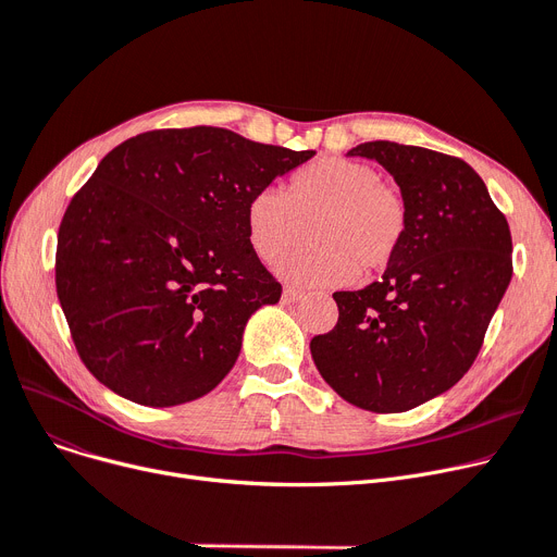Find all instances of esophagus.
<instances>
[{
    "label": "esophagus",
    "instance_id": "obj_1",
    "mask_svg": "<svg viewBox=\"0 0 557 557\" xmlns=\"http://www.w3.org/2000/svg\"><path fill=\"white\" fill-rule=\"evenodd\" d=\"M304 297V292L301 289H294V287H285L283 289V304H294V301H299Z\"/></svg>",
    "mask_w": 557,
    "mask_h": 557
}]
</instances>
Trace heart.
Returning a JSON list of instances; mask_svg holds the SVG:
<instances>
[{
	"instance_id": "heart-1",
	"label": "heart",
	"mask_w": 557,
	"mask_h": 557,
	"mask_svg": "<svg viewBox=\"0 0 557 557\" xmlns=\"http://www.w3.org/2000/svg\"><path fill=\"white\" fill-rule=\"evenodd\" d=\"M314 222V249L278 260V274L306 287H335L371 276L394 260L409 228L407 202L362 161L325 157L294 173L287 193L258 188L245 207L251 249L274 263Z\"/></svg>"
}]
</instances>
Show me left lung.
<instances>
[{
  "label": "left lung",
  "instance_id": "8db88e82",
  "mask_svg": "<svg viewBox=\"0 0 557 557\" xmlns=\"http://www.w3.org/2000/svg\"><path fill=\"white\" fill-rule=\"evenodd\" d=\"M394 175L409 211L382 278L335 292L337 325L310 342L321 377L367 411L396 413L459 382L512 276L506 215L459 157L396 141L348 150Z\"/></svg>",
  "mask_w": 557,
  "mask_h": 557
}]
</instances>
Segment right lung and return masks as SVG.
I'll return each instance as SVG.
<instances>
[{
    "mask_svg": "<svg viewBox=\"0 0 557 557\" xmlns=\"http://www.w3.org/2000/svg\"><path fill=\"white\" fill-rule=\"evenodd\" d=\"M312 154L195 125L150 129L103 157L55 249L58 299L98 382L175 407L224 380L249 317L281 299L247 240V200Z\"/></svg>",
    "mask_w": 557,
    "mask_h": 557,
    "instance_id": "1",
    "label": "right lung"
}]
</instances>
